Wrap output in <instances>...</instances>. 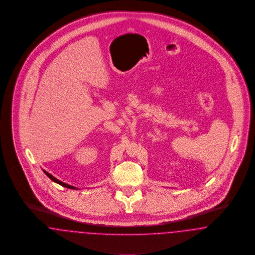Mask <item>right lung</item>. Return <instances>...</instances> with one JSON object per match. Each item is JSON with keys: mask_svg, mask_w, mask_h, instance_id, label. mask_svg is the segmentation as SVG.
Instances as JSON below:
<instances>
[{"mask_svg": "<svg viewBox=\"0 0 255 255\" xmlns=\"http://www.w3.org/2000/svg\"><path fill=\"white\" fill-rule=\"evenodd\" d=\"M44 171V170H43ZM44 173L48 175V177H50L53 181L54 182H56V183H58L59 185H61V186H63V187L69 188V189H78V188L74 187V186H71V185H69V184H66V183H64V182H62V181H60V180H58L57 178H55L54 176H53L52 174H49L48 172H46V171H44Z\"/></svg>", "mask_w": 255, "mask_h": 255, "instance_id": "obj_1", "label": "right lung"}]
</instances>
